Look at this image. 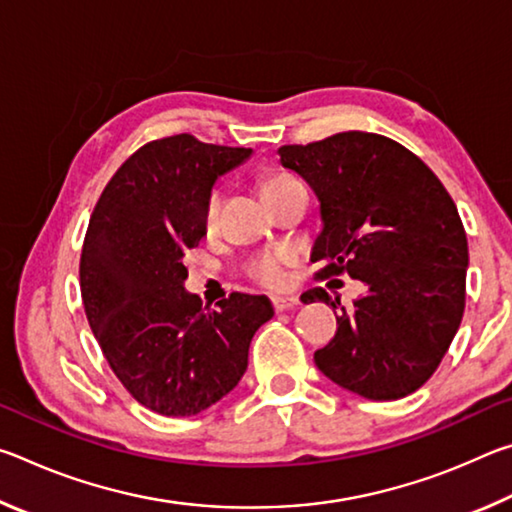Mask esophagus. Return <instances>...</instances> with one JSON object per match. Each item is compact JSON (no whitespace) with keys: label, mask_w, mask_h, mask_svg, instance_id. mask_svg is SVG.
<instances>
[{"label":"esophagus","mask_w":512,"mask_h":512,"mask_svg":"<svg viewBox=\"0 0 512 512\" xmlns=\"http://www.w3.org/2000/svg\"><path fill=\"white\" fill-rule=\"evenodd\" d=\"M271 302H273L275 311H287V309H293L300 305V300L296 296H273Z\"/></svg>","instance_id":"esophagus-1"}]
</instances>
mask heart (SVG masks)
<instances>
[{
	"label": "heart",
	"mask_w": 512,
	"mask_h": 512,
	"mask_svg": "<svg viewBox=\"0 0 512 512\" xmlns=\"http://www.w3.org/2000/svg\"><path fill=\"white\" fill-rule=\"evenodd\" d=\"M298 178H293L291 173H268V176L262 178V194L271 196L277 189L287 187L291 183H296ZM221 205H223V194L221 189H212L210 196L205 201V210H203V221L207 228H214L219 223V214H221ZM293 262V253L289 248H271L264 250L262 255H257L253 262L248 264V275L250 280H255L257 284H264V287H282L287 282V266Z\"/></svg>",
	"instance_id": "heart-1"
}]
</instances>
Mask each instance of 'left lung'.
Segmentation results:
<instances>
[{
    "label": "left lung",
    "mask_w": 512,
    "mask_h": 512,
    "mask_svg": "<svg viewBox=\"0 0 512 512\" xmlns=\"http://www.w3.org/2000/svg\"><path fill=\"white\" fill-rule=\"evenodd\" d=\"M320 201L316 277L350 275L366 293L345 309L325 289L336 334L318 370L368 400L418 391L443 361L465 309L467 237L452 196L418 155L384 135L348 131L277 149Z\"/></svg>",
    "instance_id": "1"
}]
</instances>
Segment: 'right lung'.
Instances as JSON below:
<instances>
[{
    "label": "right lung",
    "mask_w": 512,
    "mask_h": 512,
    "mask_svg": "<svg viewBox=\"0 0 512 512\" xmlns=\"http://www.w3.org/2000/svg\"><path fill=\"white\" fill-rule=\"evenodd\" d=\"M250 153L187 133L144 144L110 178L85 232L79 273L94 339L126 391L169 418L228 395L273 318L266 296L230 293L205 311L185 291V253L205 235L207 196Z\"/></svg>",
    "instance_id": "right-lung-1"
}]
</instances>
